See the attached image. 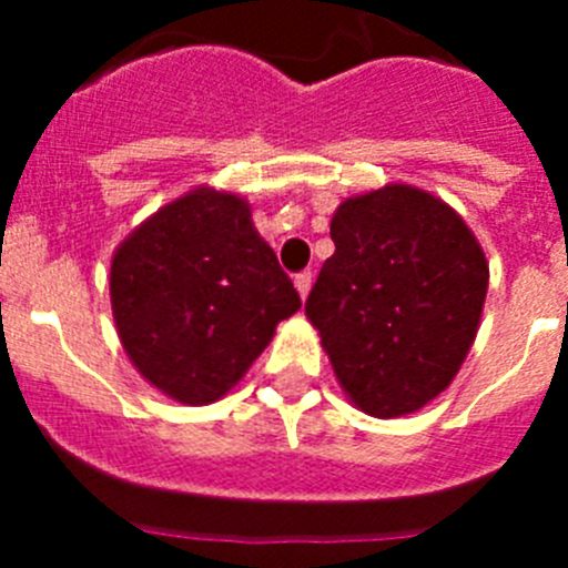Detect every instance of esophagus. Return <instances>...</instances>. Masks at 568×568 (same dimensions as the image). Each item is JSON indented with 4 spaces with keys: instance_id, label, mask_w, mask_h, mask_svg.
<instances>
[{
    "instance_id": "34e87169",
    "label": "esophagus",
    "mask_w": 568,
    "mask_h": 568,
    "mask_svg": "<svg viewBox=\"0 0 568 568\" xmlns=\"http://www.w3.org/2000/svg\"><path fill=\"white\" fill-rule=\"evenodd\" d=\"M295 290H298L301 301L307 298L310 290H313V273H298V275H295Z\"/></svg>"
}]
</instances>
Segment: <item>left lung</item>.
I'll list each match as a JSON object with an SVG mask.
<instances>
[{"label": "left lung", "mask_w": 568, "mask_h": 568, "mask_svg": "<svg viewBox=\"0 0 568 568\" xmlns=\"http://www.w3.org/2000/svg\"><path fill=\"white\" fill-rule=\"evenodd\" d=\"M335 253L307 298L341 389L375 418L418 413L478 335L489 264L464 219L409 184L335 210Z\"/></svg>", "instance_id": "left-lung-1"}]
</instances>
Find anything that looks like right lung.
Instances as JSON below:
<instances>
[{
    "label": "right lung",
    "instance_id": "1",
    "mask_svg": "<svg viewBox=\"0 0 568 568\" xmlns=\"http://www.w3.org/2000/svg\"><path fill=\"white\" fill-rule=\"evenodd\" d=\"M110 304L135 369L173 400L202 406L244 378L301 298L250 204L199 187L119 244Z\"/></svg>",
    "mask_w": 568,
    "mask_h": 568
}]
</instances>
